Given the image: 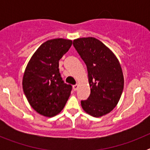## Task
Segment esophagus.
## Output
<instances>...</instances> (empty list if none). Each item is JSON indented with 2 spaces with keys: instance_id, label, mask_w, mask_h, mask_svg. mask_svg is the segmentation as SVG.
Masks as SVG:
<instances>
[{
  "instance_id": "1",
  "label": "esophagus",
  "mask_w": 150,
  "mask_h": 150,
  "mask_svg": "<svg viewBox=\"0 0 150 150\" xmlns=\"http://www.w3.org/2000/svg\"><path fill=\"white\" fill-rule=\"evenodd\" d=\"M78 87H79L78 84L74 85V86H73V88H74V91H76V90H77V88H78Z\"/></svg>"
}]
</instances>
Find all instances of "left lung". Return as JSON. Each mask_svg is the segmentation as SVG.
Wrapping results in <instances>:
<instances>
[{
    "label": "left lung",
    "mask_w": 150,
    "mask_h": 150,
    "mask_svg": "<svg viewBox=\"0 0 150 150\" xmlns=\"http://www.w3.org/2000/svg\"><path fill=\"white\" fill-rule=\"evenodd\" d=\"M88 71L91 93L81 100L85 112L100 117L113 110L123 91L124 77L116 55L101 41L95 38H83L73 42Z\"/></svg>",
    "instance_id": "left-lung-1"
}]
</instances>
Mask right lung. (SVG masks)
I'll return each mask as SVG.
<instances>
[{
	"instance_id": "obj_1",
	"label": "right lung",
	"mask_w": 150,
	"mask_h": 150,
	"mask_svg": "<svg viewBox=\"0 0 150 150\" xmlns=\"http://www.w3.org/2000/svg\"><path fill=\"white\" fill-rule=\"evenodd\" d=\"M72 40H50L41 44L29 61L22 88L33 109L47 117L59 114L68 100L72 86L63 81L59 62L71 48Z\"/></svg>"
}]
</instances>
